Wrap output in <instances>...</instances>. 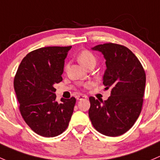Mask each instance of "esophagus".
I'll return each instance as SVG.
<instances>
[{
  "instance_id": "esophagus-1",
  "label": "esophagus",
  "mask_w": 160,
  "mask_h": 160,
  "mask_svg": "<svg viewBox=\"0 0 160 160\" xmlns=\"http://www.w3.org/2000/svg\"><path fill=\"white\" fill-rule=\"evenodd\" d=\"M87 97L85 96V95H77L76 98L77 100H82V99H84V98H86Z\"/></svg>"
}]
</instances>
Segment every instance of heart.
<instances>
[{
    "label": "heart",
    "mask_w": 160,
    "mask_h": 160,
    "mask_svg": "<svg viewBox=\"0 0 160 160\" xmlns=\"http://www.w3.org/2000/svg\"><path fill=\"white\" fill-rule=\"evenodd\" d=\"M78 61L81 65L85 66V68L89 65H92V64L95 65V63H96V58H95V55L88 50L82 51L78 54Z\"/></svg>",
    "instance_id": "heart-1"
}]
</instances>
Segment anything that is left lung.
Returning <instances> with one entry per match:
<instances>
[{"instance_id":"obj_1","label":"left lung","mask_w":160,"mask_h":160,"mask_svg":"<svg viewBox=\"0 0 160 160\" xmlns=\"http://www.w3.org/2000/svg\"><path fill=\"white\" fill-rule=\"evenodd\" d=\"M105 59L103 84L111 88L105 101L89 97L88 116L94 128L107 136L124 134L134 125L141 112L146 73L140 62L128 48L106 43L92 48Z\"/></svg>"}]
</instances>
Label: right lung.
I'll return each mask as SVG.
<instances>
[{
	"instance_id": "add662e5",
	"label": "right lung",
	"mask_w": 160,
	"mask_h": 160,
	"mask_svg": "<svg viewBox=\"0 0 160 160\" xmlns=\"http://www.w3.org/2000/svg\"><path fill=\"white\" fill-rule=\"evenodd\" d=\"M72 46L45 47L28 54L20 64L14 86L23 118L44 137L62 134L70 122L76 99L56 102L54 85L62 81L65 59Z\"/></svg>"
}]
</instances>
